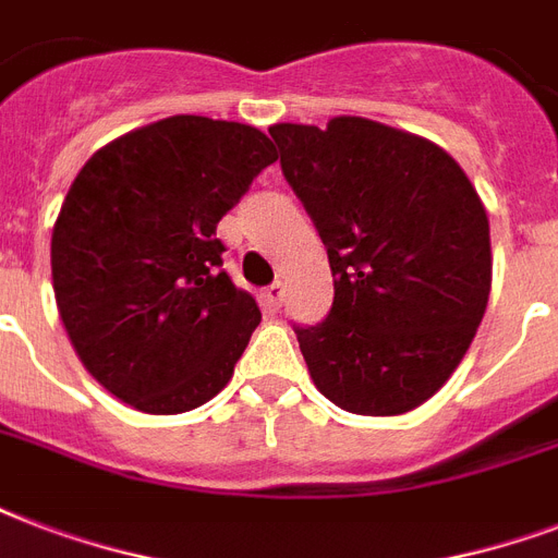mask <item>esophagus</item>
Returning a JSON list of instances; mask_svg holds the SVG:
<instances>
[{
	"mask_svg": "<svg viewBox=\"0 0 558 558\" xmlns=\"http://www.w3.org/2000/svg\"><path fill=\"white\" fill-rule=\"evenodd\" d=\"M263 304H266V310H280V304H283V283H271V287L263 289Z\"/></svg>",
	"mask_w": 558,
	"mask_h": 558,
	"instance_id": "1",
	"label": "esophagus"
}]
</instances>
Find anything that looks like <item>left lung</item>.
Listing matches in <instances>:
<instances>
[{"instance_id": "8db88e82", "label": "left lung", "mask_w": 558, "mask_h": 558, "mask_svg": "<svg viewBox=\"0 0 558 558\" xmlns=\"http://www.w3.org/2000/svg\"><path fill=\"white\" fill-rule=\"evenodd\" d=\"M269 135L332 269L327 318L295 324L315 388L350 414L423 405L466 356L489 301L484 202L442 147L367 118Z\"/></svg>"}]
</instances>
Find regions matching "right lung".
I'll list each match as a JSON object with an SVG mask.
<instances>
[{
  "mask_svg": "<svg viewBox=\"0 0 558 558\" xmlns=\"http://www.w3.org/2000/svg\"><path fill=\"white\" fill-rule=\"evenodd\" d=\"M275 144L248 124L173 116L116 138L65 193L51 278L86 371L144 414H182L226 388L260 310L222 269L217 222Z\"/></svg>",
  "mask_w": 558,
  "mask_h": 558,
  "instance_id": "add662e5",
  "label": "right lung"
}]
</instances>
